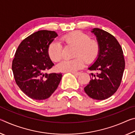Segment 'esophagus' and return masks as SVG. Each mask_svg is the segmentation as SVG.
I'll list each match as a JSON object with an SVG mask.
<instances>
[{
  "mask_svg": "<svg viewBox=\"0 0 135 135\" xmlns=\"http://www.w3.org/2000/svg\"><path fill=\"white\" fill-rule=\"evenodd\" d=\"M73 74H74L75 76H79L80 74H81V72H72Z\"/></svg>",
  "mask_w": 135,
  "mask_h": 135,
  "instance_id": "34e87169",
  "label": "esophagus"
}]
</instances>
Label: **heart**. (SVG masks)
Segmentation results:
<instances>
[{
	"label": "heart",
	"instance_id": "b5f03b06",
	"mask_svg": "<svg viewBox=\"0 0 135 135\" xmlns=\"http://www.w3.org/2000/svg\"><path fill=\"white\" fill-rule=\"evenodd\" d=\"M62 42L67 45L76 47L73 59H65L56 65V70L61 72H74L83 67L84 61L92 62L99 55L100 45L97 40L91 39L89 35L80 31H74L63 36ZM49 58L54 62H58L62 58V45L57 41H54L47 49Z\"/></svg>",
	"mask_w": 135,
	"mask_h": 135
}]
</instances>
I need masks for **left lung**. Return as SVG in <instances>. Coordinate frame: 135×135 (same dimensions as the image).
Returning a JSON list of instances; mask_svg holds the SVG:
<instances>
[{"mask_svg":"<svg viewBox=\"0 0 135 135\" xmlns=\"http://www.w3.org/2000/svg\"><path fill=\"white\" fill-rule=\"evenodd\" d=\"M92 32L97 36L100 51L97 60L88 68L96 73H90V80L84 89L92 99L104 100L119 88L125 61L122 47L114 36L98 28H93Z\"/></svg>","mask_w":135,"mask_h":135,"instance_id":"left-lung-1","label":"left lung"}]
</instances>
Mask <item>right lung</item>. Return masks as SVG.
<instances>
[{"label":"right lung","mask_w":135,"mask_h":135,"mask_svg":"<svg viewBox=\"0 0 135 135\" xmlns=\"http://www.w3.org/2000/svg\"><path fill=\"white\" fill-rule=\"evenodd\" d=\"M57 36L54 31H36L22 40L16 51L12 64L15 80L20 89L31 99L49 98L60 83L61 73H45L54 65L47 49Z\"/></svg>","instance_id":"1"}]
</instances>
